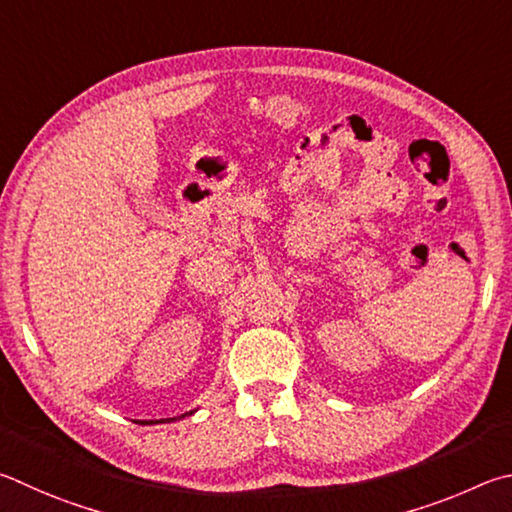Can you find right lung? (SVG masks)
<instances>
[{"mask_svg":"<svg viewBox=\"0 0 512 512\" xmlns=\"http://www.w3.org/2000/svg\"><path fill=\"white\" fill-rule=\"evenodd\" d=\"M191 414H193V411H191ZM166 420H175V418H166Z\"/></svg>","mask_w":512,"mask_h":512,"instance_id":"right-lung-1","label":"right lung"}]
</instances>
